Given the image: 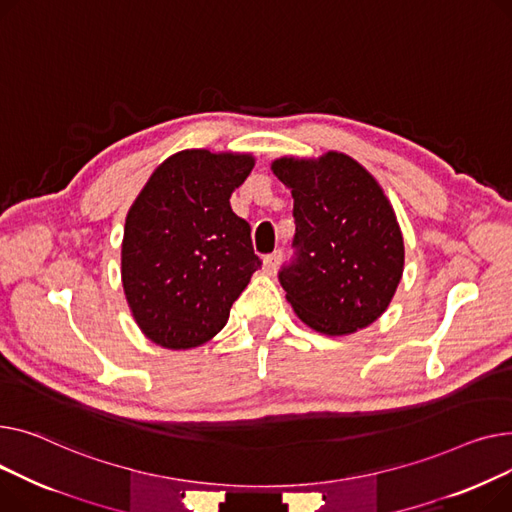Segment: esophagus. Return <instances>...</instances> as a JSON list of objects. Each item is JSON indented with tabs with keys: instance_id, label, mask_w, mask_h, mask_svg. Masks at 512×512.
Wrapping results in <instances>:
<instances>
[{
	"instance_id": "esophagus-1",
	"label": "esophagus",
	"mask_w": 512,
	"mask_h": 512,
	"mask_svg": "<svg viewBox=\"0 0 512 512\" xmlns=\"http://www.w3.org/2000/svg\"><path fill=\"white\" fill-rule=\"evenodd\" d=\"M281 260H283V252H281V250H275L273 254L264 256V273H268V275H275V273H277V268H279V264H281Z\"/></svg>"
}]
</instances>
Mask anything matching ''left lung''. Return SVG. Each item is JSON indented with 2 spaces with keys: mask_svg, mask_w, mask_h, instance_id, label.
Segmentation results:
<instances>
[{
  "mask_svg": "<svg viewBox=\"0 0 512 512\" xmlns=\"http://www.w3.org/2000/svg\"><path fill=\"white\" fill-rule=\"evenodd\" d=\"M273 173L293 196V260L279 281L287 302L322 335H347L378 320L403 275L405 248L395 210L355 159L283 157Z\"/></svg>",
  "mask_w": 512,
  "mask_h": 512,
  "instance_id": "obj_1",
  "label": "left lung"
}]
</instances>
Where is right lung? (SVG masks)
I'll use <instances>...</instances> for the list:
<instances>
[{
    "label": "right lung",
    "mask_w": 512,
    "mask_h": 512,
    "mask_svg": "<svg viewBox=\"0 0 512 512\" xmlns=\"http://www.w3.org/2000/svg\"><path fill=\"white\" fill-rule=\"evenodd\" d=\"M252 155L182 150L163 161L128 210L122 283L142 333L167 349L213 339L260 268L250 225L229 204Z\"/></svg>",
    "instance_id": "right-lung-1"
}]
</instances>
